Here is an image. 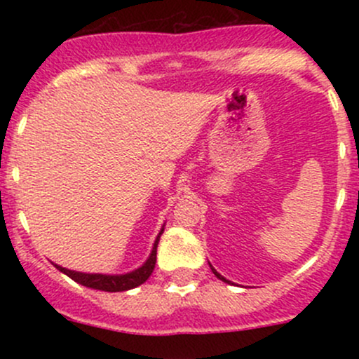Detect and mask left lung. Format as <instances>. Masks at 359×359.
Returning <instances> with one entry per match:
<instances>
[{
    "label": "left lung",
    "mask_w": 359,
    "mask_h": 359,
    "mask_svg": "<svg viewBox=\"0 0 359 359\" xmlns=\"http://www.w3.org/2000/svg\"><path fill=\"white\" fill-rule=\"evenodd\" d=\"M209 266H211V270H212V273H214V275H216V277H217V278H219V280H222V282H226V283H229V280H226V278H224V277H222V275H221V273H217V271H216V270H214V266H212V265H211V263H209Z\"/></svg>",
    "instance_id": "1"
}]
</instances>
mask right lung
Segmentation results:
<instances>
[{"label":"right lung","mask_w":359,"mask_h":359,"mask_svg":"<svg viewBox=\"0 0 359 359\" xmlns=\"http://www.w3.org/2000/svg\"><path fill=\"white\" fill-rule=\"evenodd\" d=\"M162 233H163V226H162V229H160V233L156 234L154 248H151V253H150V257L147 258V262L143 263L142 266H138L137 270L128 271V273H123V275L84 273V271L64 269V266L57 265V263H53V266H55L57 270H60L62 273L67 275V277H71L74 282L81 283V285H84V287L96 288V290H104V292L131 290V288L145 283L148 277L151 275V271H154L155 263H156V246H158V241H160V236H162Z\"/></svg>","instance_id":"1"}]
</instances>
